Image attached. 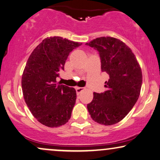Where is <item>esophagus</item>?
Returning <instances> with one entry per match:
<instances>
[{
    "label": "esophagus",
    "instance_id": "1",
    "mask_svg": "<svg viewBox=\"0 0 160 160\" xmlns=\"http://www.w3.org/2000/svg\"><path fill=\"white\" fill-rule=\"evenodd\" d=\"M85 90L84 88H82V87H77L76 88V92H77V94L79 95L80 93L82 92V91Z\"/></svg>",
    "mask_w": 160,
    "mask_h": 160
}]
</instances>
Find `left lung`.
I'll return each mask as SVG.
<instances>
[{"instance_id":"1","label":"left lung","mask_w":160,"mask_h":160,"mask_svg":"<svg viewBox=\"0 0 160 160\" xmlns=\"http://www.w3.org/2000/svg\"><path fill=\"white\" fill-rule=\"evenodd\" d=\"M99 53L101 69L109 74L107 91L93 93L88 104L91 118L103 125L118 123L138 101L142 86V71L132 50L120 39L102 37L86 43Z\"/></svg>"}]
</instances>
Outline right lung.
Here are the masks:
<instances>
[{"instance_id": "1", "label": "right lung", "mask_w": 160, "mask_h": 160, "mask_svg": "<svg viewBox=\"0 0 160 160\" xmlns=\"http://www.w3.org/2000/svg\"><path fill=\"white\" fill-rule=\"evenodd\" d=\"M82 43L60 37H48L34 49L22 75L25 103L37 121L48 127L68 122L76 102V91L56 83L69 52Z\"/></svg>"}]
</instances>
